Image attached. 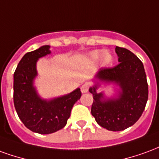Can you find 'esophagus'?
I'll return each instance as SVG.
<instances>
[{
	"label": "esophagus",
	"mask_w": 159,
	"mask_h": 159,
	"mask_svg": "<svg viewBox=\"0 0 159 159\" xmlns=\"http://www.w3.org/2000/svg\"><path fill=\"white\" fill-rule=\"evenodd\" d=\"M89 89V83H84L83 85H82L81 87V91H82V93H87Z\"/></svg>",
	"instance_id": "obj_1"
}]
</instances>
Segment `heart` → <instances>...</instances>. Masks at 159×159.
Instances as JSON below:
<instances>
[{
	"label": "heart",
	"mask_w": 159,
	"mask_h": 159,
	"mask_svg": "<svg viewBox=\"0 0 159 159\" xmlns=\"http://www.w3.org/2000/svg\"><path fill=\"white\" fill-rule=\"evenodd\" d=\"M100 57H102V65L103 66H108L109 64L112 62V56L110 52H105L103 50H95L89 53V59L91 61H96Z\"/></svg>",
	"instance_id": "1"
}]
</instances>
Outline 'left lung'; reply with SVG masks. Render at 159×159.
<instances>
[{
  "label": "left lung",
  "mask_w": 159,
  "mask_h": 159,
  "mask_svg": "<svg viewBox=\"0 0 159 159\" xmlns=\"http://www.w3.org/2000/svg\"><path fill=\"white\" fill-rule=\"evenodd\" d=\"M117 66L102 68L95 75V83L89 88L93 101L91 113L97 123L107 130L121 131L136 123L143 113L148 99V84L142 62L129 50L116 47ZM100 82L120 87L117 98L106 99L97 93Z\"/></svg>",
  "instance_id": "1"
}]
</instances>
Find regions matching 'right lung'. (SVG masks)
<instances>
[{"label":"right lung","mask_w":159,"mask_h":159,"mask_svg":"<svg viewBox=\"0 0 159 159\" xmlns=\"http://www.w3.org/2000/svg\"><path fill=\"white\" fill-rule=\"evenodd\" d=\"M45 45L25 53L13 74V102L18 116L26 128L42 134L54 133L66 126L74 104L82 95L80 89L64 96L43 100L34 87L37 60L51 53Z\"/></svg>","instance_id":"add662e5"}]
</instances>
